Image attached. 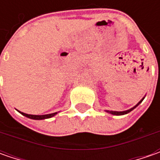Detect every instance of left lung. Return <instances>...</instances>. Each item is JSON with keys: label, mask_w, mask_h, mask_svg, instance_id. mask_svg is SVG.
<instances>
[{"label": "left lung", "mask_w": 160, "mask_h": 160, "mask_svg": "<svg viewBox=\"0 0 160 160\" xmlns=\"http://www.w3.org/2000/svg\"><path fill=\"white\" fill-rule=\"evenodd\" d=\"M144 98L145 97H143V98H142V100H141V101H140V102H139L138 103H137V104L134 106V107L131 108H129V109H127V110H125V111H113V110H106V112H107V113L111 114V115H115V116H122V115H126V114L131 112L132 109H134L135 108L137 107L139 104H140L141 102L143 101V99H144Z\"/></svg>", "instance_id": "1"}]
</instances>
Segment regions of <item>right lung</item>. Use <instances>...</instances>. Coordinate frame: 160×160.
<instances>
[{"mask_svg": "<svg viewBox=\"0 0 160 160\" xmlns=\"http://www.w3.org/2000/svg\"><path fill=\"white\" fill-rule=\"evenodd\" d=\"M19 113H21L23 116L27 117L28 118H31V119H34V120H42V119H47V118H51L54 117L55 115H57L58 112H55V113H52V114H47V115H30V114H26L24 112H21V111H18Z\"/></svg>", "mask_w": 160, "mask_h": 160, "instance_id": "obj_1", "label": "right lung"}]
</instances>
